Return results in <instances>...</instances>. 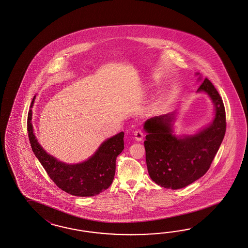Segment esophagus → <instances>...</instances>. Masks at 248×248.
<instances>
[{
	"label": "esophagus",
	"mask_w": 248,
	"mask_h": 248,
	"mask_svg": "<svg viewBox=\"0 0 248 248\" xmlns=\"http://www.w3.org/2000/svg\"><path fill=\"white\" fill-rule=\"evenodd\" d=\"M144 137V133L141 129H136L134 131V138L137 141H141Z\"/></svg>",
	"instance_id": "obj_1"
}]
</instances>
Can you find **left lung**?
Segmentation results:
<instances>
[{"label": "left lung", "mask_w": 248, "mask_h": 248, "mask_svg": "<svg viewBox=\"0 0 248 248\" xmlns=\"http://www.w3.org/2000/svg\"><path fill=\"white\" fill-rule=\"evenodd\" d=\"M198 92L211 98L216 115L212 123L197 134L173 135L174 113L150 118L144 124L148 133L144 146L149 177L165 188L179 189L204 176L226 134V110L219 93L206 78Z\"/></svg>", "instance_id": "obj_1"}]
</instances>
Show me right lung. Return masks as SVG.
I'll return each instance as SVG.
<instances>
[{
    "instance_id": "right-lung-1",
    "label": "right lung",
    "mask_w": 248,
    "mask_h": 248,
    "mask_svg": "<svg viewBox=\"0 0 248 248\" xmlns=\"http://www.w3.org/2000/svg\"><path fill=\"white\" fill-rule=\"evenodd\" d=\"M31 101L27 120V130L31 149L50 179L62 190L76 197H93L101 193L113 181L116 159L124 149V132L103 142L93 156L78 164H65L44 151L36 140L31 124Z\"/></svg>"
}]
</instances>
